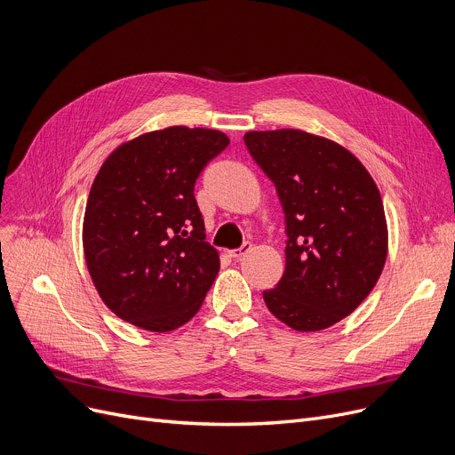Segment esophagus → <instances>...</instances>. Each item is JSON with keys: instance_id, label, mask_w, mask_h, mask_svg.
Masks as SVG:
<instances>
[{"instance_id": "obj_1", "label": "esophagus", "mask_w": 455, "mask_h": 455, "mask_svg": "<svg viewBox=\"0 0 455 455\" xmlns=\"http://www.w3.org/2000/svg\"><path fill=\"white\" fill-rule=\"evenodd\" d=\"M251 250V244L250 243H244L241 248H236V250H229L228 253H229V257H233V259H241V257H244L248 251Z\"/></svg>"}]
</instances>
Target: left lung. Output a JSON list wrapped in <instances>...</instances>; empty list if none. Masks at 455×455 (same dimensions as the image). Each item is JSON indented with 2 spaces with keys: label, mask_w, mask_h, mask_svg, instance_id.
Segmentation results:
<instances>
[{
  "label": "left lung",
  "mask_w": 455,
  "mask_h": 455,
  "mask_svg": "<svg viewBox=\"0 0 455 455\" xmlns=\"http://www.w3.org/2000/svg\"><path fill=\"white\" fill-rule=\"evenodd\" d=\"M244 144L285 212V272L268 311L296 331L354 313L383 272L388 229L369 170L342 144L301 129L248 132Z\"/></svg>",
  "instance_id": "obj_1"
}]
</instances>
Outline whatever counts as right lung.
Masks as SVG:
<instances>
[{
	"mask_svg": "<svg viewBox=\"0 0 455 455\" xmlns=\"http://www.w3.org/2000/svg\"><path fill=\"white\" fill-rule=\"evenodd\" d=\"M219 129L170 125L122 142L98 170L83 219L92 283L133 326L164 333L196 315L220 270L194 183L226 149Z\"/></svg>",
	"mask_w": 455,
	"mask_h": 455,
	"instance_id": "right-lung-1",
	"label": "right lung"
}]
</instances>
